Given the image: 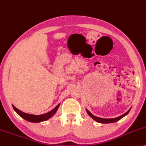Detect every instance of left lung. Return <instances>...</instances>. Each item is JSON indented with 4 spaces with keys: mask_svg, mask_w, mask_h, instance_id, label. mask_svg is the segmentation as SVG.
<instances>
[{
    "mask_svg": "<svg viewBox=\"0 0 146 146\" xmlns=\"http://www.w3.org/2000/svg\"><path fill=\"white\" fill-rule=\"evenodd\" d=\"M86 111H87V112H88V115H89L91 118H92V119H94V121H96L101 123H110L117 122V121H118L120 120L121 119H122V118L123 117H125V115H127V114L129 113V112H130V110H129L127 111V112H125V114H122L121 116H120V117L113 118V119H104V118L97 117H96V116L93 115V114H92V113L90 112V111H88L87 109H86Z\"/></svg>",
    "mask_w": 146,
    "mask_h": 146,
    "instance_id": "8db88e82",
    "label": "left lung"
}]
</instances>
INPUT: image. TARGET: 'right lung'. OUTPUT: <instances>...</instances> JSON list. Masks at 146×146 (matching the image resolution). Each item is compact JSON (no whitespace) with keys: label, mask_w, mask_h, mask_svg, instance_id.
<instances>
[{"label":"right lung","mask_w":146,"mask_h":146,"mask_svg":"<svg viewBox=\"0 0 146 146\" xmlns=\"http://www.w3.org/2000/svg\"><path fill=\"white\" fill-rule=\"evenodd\" d=\"M59 106H60V104L57 105L52 110L50 111V112L45 113V114H40V115H34V114H27V113H25L23 112H22V111L19 110V109L16 108L14 107V106H12V107L14 110L16 111V112L17 113L19 116H21V117L23 118L24 119H25V120L27 121L32 122V123H39V122L45 121L47 120V119H50V118H51L52 116L56 112L57 110H58Z\"/></svg>","instance_id":"right-lung-1"}]
</instances>
